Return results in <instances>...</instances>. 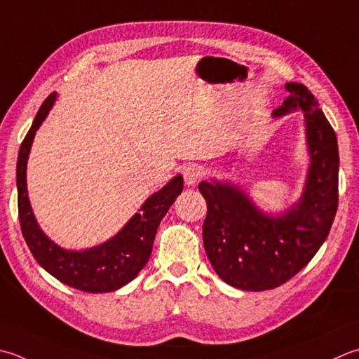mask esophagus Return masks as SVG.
<instances>
[{"label":"esophagus","instance_id":"34e87169","mask_svg":"<svg viewBox=\"0 0 359 359\" xmlns=\"http://www.w3.org/2000/svg\"><path fill=\"white\" fill-rule=\"evenodd\" d=\"M202 175H203V171L198 165H188L184 168V180L187 185H194Z\"/></svg>","mask_w":359,"mask_h":359}]
</instances>
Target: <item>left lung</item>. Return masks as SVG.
I'll list each match as a JSON object with an SVG mask.
<instances>
[{
  "label": "left lung",
  "mask_w": 359,
  "mask_h": 359,
  "mask_svg": "<svg viewBox=\"0 0 359 359\" xmlns=\"http://www.w3.org/2000/svg\"><path fill=\"white\" fill-rule=\"evenodd\" d=\"M286 97L273 116L302 110L310 168L297 203L278 216L266 215L243 189L201 182L207 201L203 248L224 282L243 291H266L286 283L311 262L332 229L338 210V140L313 93L287 82Z\"/></svg>",
  "instance_id": "8db88e82"
}]
</instances>
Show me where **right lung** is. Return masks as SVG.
Returning <instances> with one entry per match:
<instances>
[{
  "label": "right lung",
  "mask_w": 359,
  "mask_h": 359,
  "mask_svg": "<svg viewBox=\"0 0 359 359\" xmlns=\"http://www.w3.org/2000/svg\"><path fill=\"white\" fill-rule=\"evenodd\" d=\"M55 96L57 93L54 91L41 104L29 132L20 146L17 188L21 231L37 263L59 282L83 292L116 291L132 282L146 266L158 224L184 189V179L180 174L175 175L160 191L147 198L140 208L142 212L133 215L129 222L110 240L86 250L62 249L39 227L26 187V165L35 132L51 110Z\"/></svg>",
  "instance_id": "1"
}]
</instances>
